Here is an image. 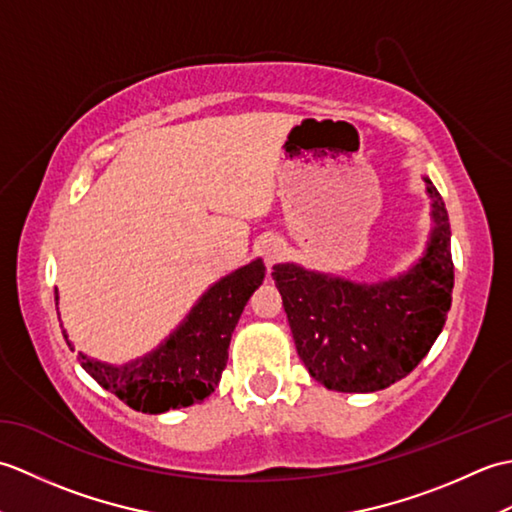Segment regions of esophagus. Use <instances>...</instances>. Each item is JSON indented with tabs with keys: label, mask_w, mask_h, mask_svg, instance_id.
Instances as JSON below:
<instances>
[{
	"label": "esophagus",
	"mask_w": 512,
	"mask_h": 512,
	"mask_svg": "<svg viewBox=\"0 0 512 512\" xmlns=\"http://www.w3.org/2000/svg\"><path fill=\"white\" fill-rule=\"evenodd\" d=\"M284 255H286V242H284V239L268 237L266 242L262 244V257H264V262H266L268 268L275 266L277 262H281V259H284Z\"/></svg>",
	"instance_id": "34e87169"
}]
</instances>
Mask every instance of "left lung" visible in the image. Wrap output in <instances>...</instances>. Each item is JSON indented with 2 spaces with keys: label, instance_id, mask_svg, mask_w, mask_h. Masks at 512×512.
<instances>
[{
  "label": "left lung",
  "instance_id": "left-lung-1",
  "mask_svg": "<svg viewBox=\"0 0 512 512\" xmlns=\"http://www.w3.org/2000/svg\"><path fill=\"white\" fill-rule=\"evenodd\" d=\"M433 228L407 273L378 284L273 266L297 354L314 380L343 394H369L405 378L436 343L453 290L451 226L429 178Z\"/></svg>",
  "mask_w": 512,
  "mask_h": 512
}]
</instances>
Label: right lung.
<instances>
[{
	"label": "right lung",
	"mask_w": 512,
	"mask_h": 512,
	"mask_svg": "<svg viewBox=\"0 0 512 512\" xmlns=\"http://www.w3.org/2000/svg\"><path fill=\"white\" fill-rule=\"evenodd\" d=\"M264 277L262 259L222 277L204 292L178 328L143 358L107 365L79 352V363L103 389L136 411L165 413L202 402L220 383L231 334ZM63 336L74 352L65 330Z\"/></svg>",
	"instance_id": "add662e5"
}]
</instances>
